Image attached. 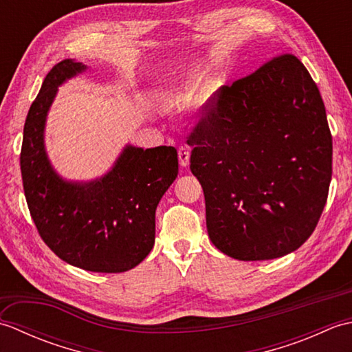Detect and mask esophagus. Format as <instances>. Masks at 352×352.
I'll return each mask as SVG.
<instances>
[{
	"label": "esophagus",
	"mask_w": 352,
	"mask_h": 352,
	"mask_svg": "<svg viewBox=\"0 0 352 352\" xmlns=\"http://www.w3.org/2000/svg\"><path fill=\"white\" fill-rule=\"evenodd\" d=\"M178 159H180V164L183 168L189 166V160H190V149L188 146H182L178 148Z\"/></svg>",
	"instance_id": "34e87169"
}]
</instances>
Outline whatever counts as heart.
<instances>
[{
  "mask_svg": "<svg viewBox=\"0 0 352 352\" xmlns=\"http://www.w3.org/2000/svg\"><path fill=\"white\" fill-rule=\"evenodd\" d=\"M170 94H177V92L175 91H170Z\"/></svg>",
  "mask_w": 352,
  "mask_h": 352,
  "instance_id": "obj_1",
  "label": "heart"
}]
</instances>
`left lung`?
Here are the masks:
<instances>
[{
	"label": "left lung",
	"mask_w": 352,
	"mask_h": 352,
	"mask_svg": "<svg viewBox=\"0 0 352 352\" xmlns=\"http://www.w3.org/2000/svg\"><path fill=\"white\" fill-rule=\"evenodd\" d=\"M190 133L208 237L243 261L307 241L331 182L333 140L315 81L295 56L274 57L208 100Z\"/></svg>",
	"instance_id": "1"
}]
</instances>
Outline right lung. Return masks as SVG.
Here are the masks:
<instances>
[{
	"label": "right lung",
	"mask_w": 352,
	"mask_h": 352,
	"mask_svg": "<svg viewBox=\"0 0 352 352\" xmlns=\"http://www.w3.org/2000/svg\"><path fill=\"white\" fill-rule=\"evenodd\" d=\"M86 69L66 58L45 77L24 125L22 183L36 228L57 257L85 271L125 272L153 250L155 208L178 174L177 149L129 144L95 180L58 175L45 149L47 116L58 87Z\"/></svg>",
	"instance_id": "right-lung-1"
}]
</instances>
